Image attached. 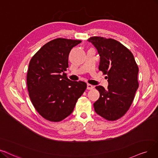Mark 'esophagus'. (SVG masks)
Instances as JSON below:
<instances>
[{
    "label": "esophagus",
    "mask_w": 158,
    "mask_h": 158,
    "mask_svg": "<svg viewBox=\"0 0 158 158\" xmlns=\"http://www.w3.org/2000/svg\"><path fill=\"white\" fill-rule=\"evenodd\" d=\"M94 88V87L92 85H91V84H88L87 85V89H88V90H91V89H93Z\"/></svg>",
    "instance_id": "34e87169"
}]
</instances>
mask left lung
Here are the masks:
<instances>
[{
  "label": "left lung",
  "instance_id": "obj_1",
  "mask_svg": "<svg viewBox=\"0 0 158 158\" xmlns=\"http://www.w3.org/2000/svg\"><path fill=\"white\" fill-rule=\"evenodd\" d=\"M100 56L99 71L107 75L109 85L97 86L100 98L94 103L98 115L116 121L125 115L133 102L139 87V68L130 50L118 41L93 36L88 39Z\"/></svg>",
  "mask_w": 158,
  "mask_h": 158
}]
</instances>
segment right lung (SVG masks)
Masks as SVG:
<instances>
[{
  "label": "right lung",
  "mask_w": 158,
  "mask_h": 158,
  "mask_svg": "<svg viewBox=\"0 0 158 158\" xmlns=\"http://www.w3.org/2000/svg\"><path fill=\"white\" fill-rule=\"evenodd\" d=\"M80 40L54 39L47 43L30 61L27 83L36 111L44 118L60 122L71 114L87 88L84 81H73L65 71L71 50Z\"/></svg>",
  "instance_id": "obj_1"
}]
</instances>
